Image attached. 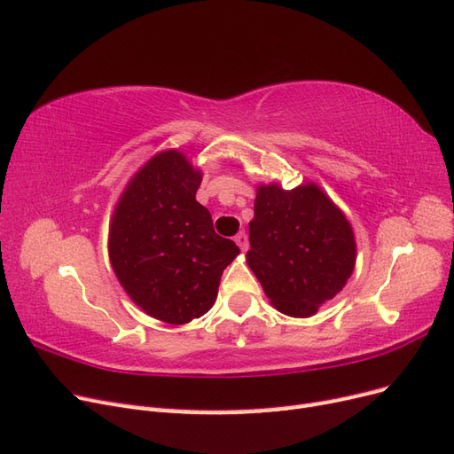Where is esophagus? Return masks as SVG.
I'll list each match as a JSON object with an SVG mask.
<instances>
[{
	"label": "esophagus",
	"mask_w": 454,
	"mask_h": 454,
	"mask_svg": "<svg viewBox=\"0 0 454 454\" xmlns=\"http://www.w3.org/2000/svg\"><path fill=\"white\" fill-rule=\"evenodd\" d=\"M235 242L239 244V248L240 250H246V248H248V235H246V232H239V235L235 237Z\"/></svg>",
	"instance_id": "esophagus-1"
}]
</instances>
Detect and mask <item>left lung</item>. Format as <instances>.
Instances as JSON below:
<instances>
[{
  "instance_id": "1",
  "label": "left lung",
  "mask_w": 454,
  "mask_h": 454,
  "mask_svg": "<svg viewBox=\"0 0 454 454\" xmlns=\"http://www.w3.org/2000/svg\"><path fill=\"white\" fill-rule=\"evenodd\" d=\"M250 269L280 312L307 318L333 299L354 270V232L314 185H259L250 222Z\"/></svg>"
}]
</instances>
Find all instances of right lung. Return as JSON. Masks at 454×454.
Returning <instances> with one entry per match:
<instances>
[{
  "mask_svg": "<svg viewBox=\"0 0 454 454\" xmlns=\"http://www.w3.org/2000/svg\"><path fill=\"white\" fill-rule=\"evenodd\" d=\"M202 182L184 153L160 151L134 174L109 225V259L144 312L182 325L208 312L239 246L215 235L197 202Z\"/></svg>",
  "mask_w": 454,
  "mask_h": 454,
  "instance_id": "add662e5",
  "label": "right lung"
}]
</instances>
